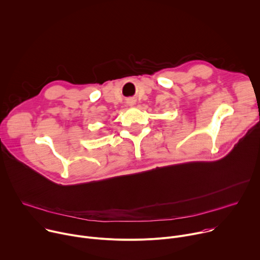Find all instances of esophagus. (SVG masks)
Wrapping results in <instances>:
<instances>
[{"mask_svg": "<svg viewBox=\"0 0 260 260\" xmlns=\"http://www.w3.org/2000/svg\"><path fill=\"white\" fill-rule=\"evenodd\" d=\"M132 105H134V101H132V102H131V106H132Z\"/></svg>", "mask_w": 260, "mask_h": 260, "instance_id": "obj_1", "label": "esophagus"}]
</instances>
